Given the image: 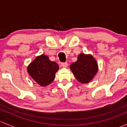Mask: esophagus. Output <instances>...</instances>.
Returning <instances> with one entry per match:
<instances>
[{"instance_id":"34e87169","label":"esophagus","mask_w":127,"mask_h":127,"mask_svg":"<svg viewBox=\"0 0 127 127\" xmlns=\"http://www.w3.org/2000/svg\"><path fill=\"white\" fill-rule=\"evenodd\" d=\"M61 66H62L63 67H66L68 66V64L67 62H64V63H61Z\"/></svg>"}]
</instances>
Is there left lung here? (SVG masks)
<instances>
[{
    "label": "left lung",
    "instance_id": "1",
    "mask_svg": "<svg viewBox=\"0 0 127 127\" xmlns=\"http://www.w3.org/2000/svg\"><path fill=\"white\" fill-rule=\"evenodd\" d=\"M70 69L76 79L81 83H88L98 71L96 60L92 55L79 54L76 62L71 64Z\"/></svg>",
    "mask_w": 127,
    "mask_h": 127
}]
</instances>
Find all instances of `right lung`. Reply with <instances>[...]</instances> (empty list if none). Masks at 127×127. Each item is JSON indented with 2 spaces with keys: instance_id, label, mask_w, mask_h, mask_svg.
Listing matches in <instances>:
<instances>
[{
  "instance_id": "add662e5",
  "label": "right lung",
  "mask_w": 127,
  "mask_h": 127,
  "mask_svg": "<svg viewBox=\"0 0 127 127\" xmlns=\"http://www.w3.org/2000/svg\"><path fill=\"white\" fill-rule=\"evenodd\" d=\"M58 69L56 62L51 61L48 56L42 54L31 63L28 67V72L37 84L45 87L54 80Z\"/></svg>"
}]
</instances>
